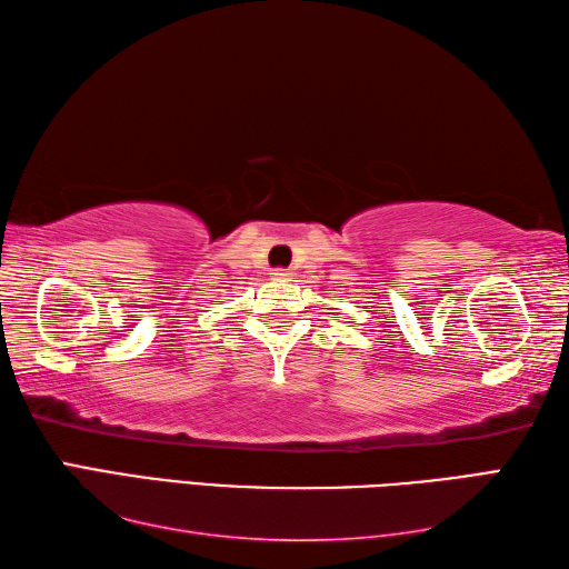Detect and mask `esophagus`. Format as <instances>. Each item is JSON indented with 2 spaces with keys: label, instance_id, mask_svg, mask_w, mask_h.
Returning <instances> with one entry per match:
<instances>
[{
  "label": "esophagus",
  "instance_id": "esophagus-1",
  "mask_svg": "<svg viewBox=\"0 0 569 569\" xmlns=\"http://www.w3.org/2000/svg\"><path fill=\"white\" fill-rule=\"evenodd\" d=\"M271 278H273V281H288V278H291V271H288V269H276L271 273Z\"/></svg>",
  "mask_w": 569,
  "mask_h": 569
}]
</instances>
